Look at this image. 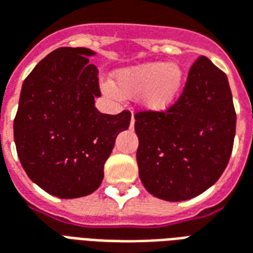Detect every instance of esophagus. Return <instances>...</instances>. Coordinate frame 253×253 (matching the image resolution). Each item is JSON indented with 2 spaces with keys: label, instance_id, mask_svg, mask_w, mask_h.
Returning <instances> with one entry per match:
<instances>
[{
  "label": "esophagus",
  "instance_id": "34e87169",
  "mask_svg": "<svg viewBox=\"0 0 253 253\" xmlns=\"http://www.w3.org/2000/svg\"><path fill=\"white\" fill-rule=\"evenodd\" d=\"M133 124H135V118L132 117V120H130V128H133Z\"/></svg>",
  "mask_w": 253,
  "mask_h": 253
}]
</instances>
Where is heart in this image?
<instances>
[{"mask_svg": "<svg viewBox=\"0 0 253 253\" xmlns=\"http://www.w3.org/2000/svg\"><path fill=\"white\" fill-rule=\"evenodd\" d=\"M115 85L105 82L102 89L110 96H133L140 94L141 106L150 112H165L178 98L184 85V71L178 64L150 61L125 66L114 72Z\"/></svg>", "mask_w": 253, "mask_h": 253, "instance_id": "1", "label": "heart"}]
</instances>
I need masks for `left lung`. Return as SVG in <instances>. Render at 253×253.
<instances>
[{
    "label": "left lung",
    "mask_w": 253,
    "mask_h": 253,
    "mask_svg": "<svg viewBox=\"0 0 253 253\" xmlns=\"http://www.w3.org/2000/svg\"><path fill=\"white\" fill-rule=\"evenodd\" d=\"M135 120L139 177L155 198H195L226 169L236 112L226 75L207 57L195 61L173 106L164 113H137Z\"/></svg>",
    "instance_id": "left-lung-1"
}]
</instances>
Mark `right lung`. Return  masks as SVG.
Masks as SVG:
<instances>
[{
  "label": "right lung",
  "mask_w": 253,
  "mask_h": 253,
  "mask_svg": "<svg viewBox=\"0 0 253 253\" xmlns=\"http://www.w3.org/2000/svg\"><path fill=\"white\" fill-rule=\"evenodd\" d=\"M95 51L60 47L27 76L13 123L17 155L27 175L53 196L75 199L96 191L103 165L130 113H99Z\"/></svg>",
  "instance_id": "add662e5"
}]
</instances>
